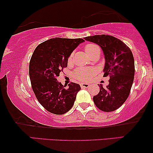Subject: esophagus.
Listing matches in <instances>:
<instances>
[{"instance_id": "34e87169", "label": "esophagus", "mask_w": 153, "mask_h": 153, "mask_svg": "<svg viewBox=\"0 0 153 153\" xmlns=\"http://www.w3.org/2000/svg\"><path fill=\"white\" fill-rule=\"evenodd\" d=\"M80 85L81 88H88V87H89L90 84L88 83H81Z\"/></svg>"}]
</instances>
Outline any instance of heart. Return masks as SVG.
<instances>
[{
    "instance_id": "heart-1",
    "label": "heart",
    "mask_w": 153,
    "mask_h": 153,
    "mask_svg": "<svg viewBox=\"0 0 153 153\" xmlns=\"http://www.w3.org/2000/svg\"><path fill=\"white\" fill-rule=\"evenodd\" d=\"M85 51L88 54V56H91L95 53L96 52L100 51V48L96 45L94 44H88L85 47ZM72 55H71L68 58V62L70 63L72 61ZM93 70L91 69H85V68H79L76 70L74 73V76L76 79L79 81H84L89 79V77L93 74Z\"/></svg>"
}]
</instances>
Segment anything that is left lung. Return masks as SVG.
I'll return each mask as SVG.
<instances>
[{
    "mask_svg": "<svg viewBox=\"0 0 153 153\" xmlns=\"http://www.w3.org/2000/svg\"><path fill=\"white\" fill-rule=\"evenodd\" d=\"M84 39L101 47L105 59L104 76L109 77L108 85H99L100 91L93 97L94 103L103 111H114L126 101L132 86L135 72L132 52L122 41L111 35H97Z\"/></svg>",
    "mask_w": 153,
    "mask_h": 153,
    "instance_id": "1",
    "label": "left lung"
}]
</instances>
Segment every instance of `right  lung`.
Returning <instances> with one entry per match:
<instances>
[{
	"label": "right lung",
	"mask_w": 153,
	"mask_h": 153,
	"mask_svg": "<svg viewBox=\"0 0 153 153\" xmlns=\"http://www.w3.org/2000/svg\"><path fill=\"white\" fill-rule=\"evenodd\" d=\"M84 42L83 39H50L39 45L33 52L29 65V76L37 100L48 111L56 115L71 109L81 90L78 83L68 86L57 80L62 69L68 66V58Z\"/></svg>",
	"instance_id": "obj_1"
}]
</instances>
